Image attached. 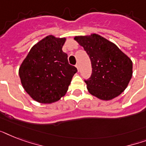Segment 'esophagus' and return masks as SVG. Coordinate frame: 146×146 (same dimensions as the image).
<instances>
[{
    "mask_svg": "<svg viewBox=\"0 0 146 146\" xmlns=\"http://www.w3.org/2000/svg\"><path fill=\"white\" fill-rule=\"evenodd\" d=\"M76 68H77L78 70H80V64H79V63H77V64H76Z\"/></svg>",
    "mask_w": 146,
    "mask_h": 146,
    "instance_id": "1",
    "label": "esophagus"
}]
</instances>
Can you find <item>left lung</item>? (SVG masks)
<instances>
[{
	"instance_id": "left-lung-1",
	"label": "left lung",
	"mask_w": 146,
	"mask_h": 146,
	"mask_svg": "<svg viewBox=\"0 0 146 146\" xmlns=\"http://www.w3.org/2000/svg\"><path fill=\"white\" fill-rule=\"evenodd\" d=\"M74 39L91 60V76L84 80L89 92L102 100H111L122 93L132 78L131 60L117 45L97 34Z\"/></svg>"
}]
</instances>
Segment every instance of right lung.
Here are the masks:
<instances>
[{
	"label": "right lung",
	"instance_id": "add662e5",
	"mask_svg": "<svg viewBox=\"0 0 146 146\" xmlns=\"http://www.w3.org/2000/svg\"><path fill=\"white\" fill-rule=\"evenodd\" d=\"M66 38L48 35L31 48L19 70L24 89L36 102H57L68 90L77 69L62 50Z\"/></svg>",
	"mask_w": 146,
	"mask_h": 146
}]
</instances>
